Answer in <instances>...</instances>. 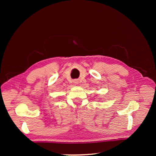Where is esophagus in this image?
<instances>
[{
    "label": "esophagus",
    "instance_id": "1",
    "mask_svg": "<svg viewBox=\"0 0 156 156\" xmlns=\"http://www.w3.org/2000/svg\"><path fill=\"white\" fill-rule=\"evenodd\" d=\"M73 83H74L75 84H77V81H76V80H74V81H73Z\"/></svg>",
    "mask_w": 156,
    "mask_h": 156
}]
</instances>
